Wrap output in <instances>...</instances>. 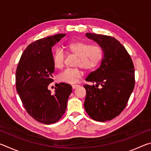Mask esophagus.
Returning <instances> with one entry per match:
<instances>
[{
  "mask_svg": "<svg viewBox=\"0 0 151 151\" xmlns=\"http://www.w3.org/2000/svg\"><path fill=\"white\" fill-rule=\"evenodd\" d=\"M78 86V85H72V88H73V89H75V88H76Z\"/></svg>",
  "mask_w": 151,
  "mask_h": 151,
  "instance_id": "obj_1",
  "label": "esophagus"
}]
</instances>
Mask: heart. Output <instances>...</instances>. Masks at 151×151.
Segmentation results:
<instances>
[{"label":"heart","mask_w":151,"mask_h":151,"mask_svg":"<svg viewBox=\"0 0 151 151\" xmlns=\"http://www.w3.org/2000/svg\"><path fill=\"white\" fill-rule=\"evenodd\" d=\"M68 52L77 57L75 66L78 67L68 68L58 76V81L61 83L75 84L83 77L84 72L93 70L99 65L101 59V50L98 46L90 45L83 41H75L66 46ZM53 65L57 69H62L65 65V55L60 49L55 50L52 56Z\"/></svg>","instance_id":"1"}]
</instances>
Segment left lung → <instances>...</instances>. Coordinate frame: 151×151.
Listing matches in <instances>:
<instances>
[{
  "instance_id": "left-lung-1",
  "label": "left lung",
  "mask_w": 151,
  "mask_h": 151,
  "mask_svg": "<svg viewBox=\"0 0 151 151\" xmlns=\"http://www.w3.org/2000/svg\"><path fill=\"white\" fill-rule=\"evenodd\" d=\"M103 52L101 66L86 78L94 85H85V111L94 121L105 122L124 109L134 87V65L126 48L111 36L86 33Z\"/></svg>"
}]
</instances>
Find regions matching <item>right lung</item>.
Here are the masks:
<instances>
[{
  "instance_id": "right-lung-1",
  "label": "right lung",
  "mask_w": 151,
  "mask_h": 151,
  "mask_svg": "<svg viewBox=\"0 0 151 151\" xmlns=\"http://www.w3.org/2000/svg\"><path fill=\"white\" fill-rule=\"evenodd\" d=\"M65 36L58 34L30 43L17 68L16 88L22 104L29 115L43 124L55 123L62 118L72 92L66 83L56 84L53 94L48 89L55 70L51 49Z\"/></svg>"
}]
</instances>
